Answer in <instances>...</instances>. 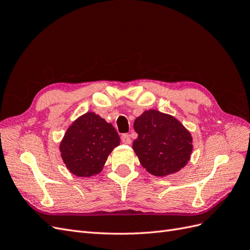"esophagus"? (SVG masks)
Listing matches in <instances>:
<instances>
[{"label": "esophagus", "instance_id": "obj_1", "mask_svg": "<svg viewBox=\"0 0 250 250\" xmlns=\"http://www.w3.org/2000/svg\"><path fill=\"white\" fill-rule=\"evenodd\" d=\"M121 141H122L124 144H130L131 143L130 134H128V133L122 134V137H121Z\"/></svg>", "mask_w": 250, "mask_h": 250}]
</instances>
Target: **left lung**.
<instances>
[{
  "mask_svg": "<svg viewBox=\"0 0 250 250\" xmlns=\"http://www.w3.org/2000/svg\"><path fill=\"white\" fill-rule=\"evenodd\" d=\"M133 127L139 137L132 148L143 167L152 175L175 173L190 161L191 133L174 117L151 109L135 119Z\"/></svg>",
  "mask_w": 250,
  "mask_h": 250,
  "instance_id": "8db88e82",
  "label": "left lung"
}]
</instances>
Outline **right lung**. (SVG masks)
<instances>
[{"mask_svg":"<svg viewBox=\"0 0 250 250\" xmlns=\"http://www.w3.org/2000/svg\"><path fill=\"white\" fill-rule=\"evenodd\" d=\"M120 145L115 127L94 112L77 119L60 144L62 157L73 174L89 177L99 174L113 148Z\"/></svg>","mask_w":250,"mask_h":250,"instance_id":"add662e5","label":"right lung"}]
</instances>
